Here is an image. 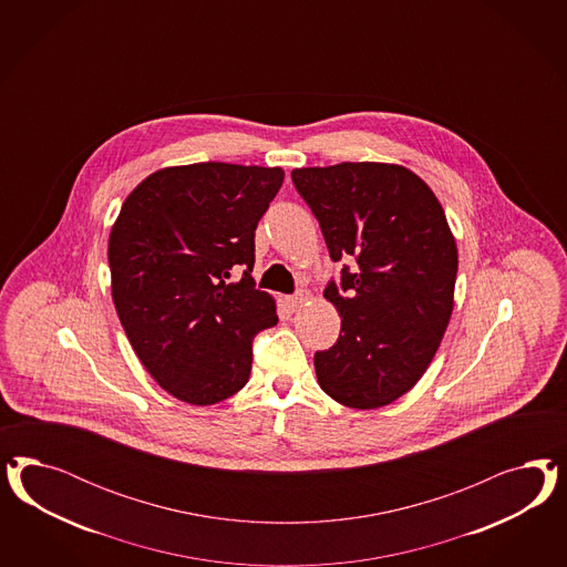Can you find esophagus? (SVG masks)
<instances>
[{"label": "esophagus", "mask_w": 567, "mask_h": 567, "mask_svg": "<svg viewBox=\"0 0 567 567\" xmlns=\"http://www.w3.org/2000/svg\"><path fill=\"white\" fill-rule=\"evenodd\" d=\"M309 299H311V292H309L308 289H299V291L295 292L291 299H289V308H291L292 311H297V309L303 308Z\"/></svg>", "instance_id": "esophagus-1"}]
</instances>
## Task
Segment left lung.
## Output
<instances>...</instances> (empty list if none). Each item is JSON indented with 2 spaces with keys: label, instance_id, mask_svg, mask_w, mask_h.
<instances>
[{
  "label": "left lung",
  "instance_id": "8db88e82",
  "mask_svg": "<svg viewBox=\"0 0 567 567\" xmlns=\"http://www.w3.org/2000/svg\"><path fill=\"white\" fill-rule=\"evenodd\" d=\"M292 185L343 266L324 297L341 313V334L313 365L327 395L374 410L405 395L445 334L457 276V247L429 185L395 164L343 162L295 168Z\"/></svg>",
  "mask_w": 567,
  "mask_h": 567
}]
</instances>
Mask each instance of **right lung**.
<instances>
[{
	"mask_svg": "<svg viewBox=\"0 0 567 567\" xmlns=\"http://www.w3.org/2000/svg\"><path fill=\"white\" fill-rule=\"evenodd\" d=\"M282 181L280 168L224 162L164 168L126 197L112 226L122 328L155 382L185 403L214 405L240 391L256 334L278 322L251 270L256 228Z\"/></svg>",
	"mask_w": 567,
	"mask_h": 567,
	"instance_id": "add662e5",
	"label": "right lung"
}]
</instances>
